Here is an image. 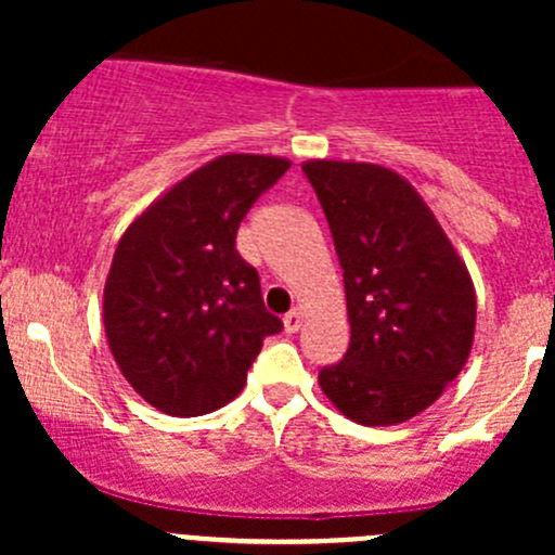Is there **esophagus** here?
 I'll return each mask as SVG.
<instances>
[{
    "label": "esophagus",
    "instance_id": "1",
    "mask_svg": "<svg viewBox=\"0 0 555 555\" xmlns=\"http://www.w3.org/2000/svg\"><path fill=\"white\" fill-rule=\"evenodd\" d=\"M300 327H304V311L293 309L289 313H284V330L287 333H298Z\"/></svg>",
    "mask_w": 555,
    "mask_h": 555
}]
</instances>
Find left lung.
<instances>
[{"label":"left lung","instance_id":"left-lung-1","mask_svg":"<svg viewBox=\"0 0 555 555\" xmlns=\"http://www.w3.org/2000/svg\"><path fill=\"white\" fill-rule=\"evenodd\" d=\"M344 268L351 344L319 386L346 418L391 427L427 411L467 365L475 287L405 177L357 160H306Z\"/></svg>","mask_w":555,"mask_h":555}]
</instances>
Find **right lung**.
I'll return each mask as SVG.
<instances>
[{"label": "right lung", "instance_id": "right-lung-1", "mask_svg": "<svg viewBox=\"0 0 555 555\" xmlns=\"http://www.w3.org/2000/svg\"><path fill=\"white\" fill-rule=\"evenodd\" d=\"M289 166L279 155H220L122 233L104 284L106 344L126 382L158 411L201 416L228 405L262 338L282 330L236 233Z\"/></svg>", "mask_w": 555, "mask_h": 555}]
</instances>
